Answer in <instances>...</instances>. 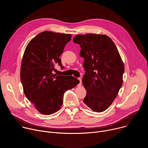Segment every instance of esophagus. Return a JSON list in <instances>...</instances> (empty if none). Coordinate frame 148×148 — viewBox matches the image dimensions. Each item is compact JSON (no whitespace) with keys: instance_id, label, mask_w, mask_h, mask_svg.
<instances>
[{"instance_id":"34e87169","label":"esophagus","mask_w":148,"mask_h":148,"mask_svg":"<svg viewBox=\"0 0 148 148\" xmlns=\"http://www.w3.org/2000/svg\"><path fill=\"white\" fill-rule=\"evenodd\" d=\"M78 79L79 80V84H78V86H80L81 85V83H82V81H81V78H78Z\"/></svg>"}]
</instances>
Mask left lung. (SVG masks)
I'll return each instance as SVG.
<instances>
[{
    "mask_svg": "<svg viewBox=\"0 0 148 148\" xmlns=\"http://www.w3.org/2000/svg\"><path fill=\"white\" fill-rule=\"evenodd\" d=\"M86 72L82 84L87 91L84 103L95 112H103L112 104L123 83L125 67L111 38L105 34L77 35Z\"/></svg>",
    "mask_w": 148,
    "mask_h": 148,
    "instance_id": "obj_1",
    "label": "left lung"
}]
</instances>
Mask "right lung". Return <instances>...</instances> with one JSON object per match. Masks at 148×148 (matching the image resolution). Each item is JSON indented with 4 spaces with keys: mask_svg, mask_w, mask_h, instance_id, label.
Listing matches in <instances>:
<instances>
[{
    "mask_svg": "<svg viewBox=\"0 0 148 148\" xmlns=\"http://www.w3.org/2000/svg\"><path fill=\"white\" fill-rule=\"evenodd\" d=\"M71 37L70 34L45 31L32 38L25 50L20 68L23 91L42 114L57 112L64 93L79 84L73 76L53 73L56 65L63 67L60 56Z\"/></svg>",
    "mask_w": 148,
    "mask_h": 148,
    "instance_id": "1",
    "label": "right lung"
}]
</instances>
